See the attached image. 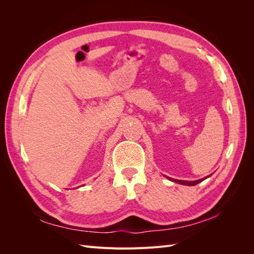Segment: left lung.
<instances>
[{"label": "left lung", "mask_w": 254, "mask_h": 254, "mask_svg": "<svg viewBox=\"0 0 254 254\" xmlns=\"http://www.w3.org/2000/svg\"><path fill=\"white\" fill-rule=\"evenodd\" d=\"M211 176V175H210ZM210 176H206L205 178H203V179H199V180H195V181H186V180H176V179H173V178H170V177H166V178L168 179V180H171V181H173V182H176V183H179V184H183V186H196V184H198L199 182H201V181H203L204 179H206V178H209Z\"/></svg>", "instance_id": "left-lung-1"}]
</instances>
